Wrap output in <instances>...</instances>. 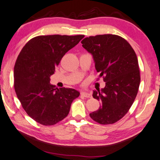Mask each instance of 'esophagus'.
<instances>
[{
  "label": "esophagus",
  "mask_w": 160,
  "mask_h": 160,
  "mask_svg": "<svg viewBox=\"0 0 160 160\" xmlns=\"http://www.w3.org/2000/svg\"><path fill=\"white\" fill-rule=\"evenodd\" d=\"M81 96H82V97H84V98H91L92 97L91 94L86 92H81Z\"/></svg>",
  "instance_id": "esophagus-1"
}]
</instances>
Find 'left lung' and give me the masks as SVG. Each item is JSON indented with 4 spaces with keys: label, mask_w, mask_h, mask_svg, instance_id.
I'll return each mask as SVG.
<instances>
[{
    "label": "left lung",
    "mask_w": 160,
    "mask_h": 160,
    "mask_svg": "<svg viewBox=\"0 0 160 160\" xmlns=\"http://www.w3.org/2000/svg\"><path fill=\"white\" fill-rule=\"evenodd\" d=\"M82 43L92 55L95 69L106 82L101 90L93 91V98L101 104L89 116L99 124L115 123L128 112L138 91L141 76L136 54L125 39L117 35L87 37Z\"/></svg>",
    "instance_id": "1"
}]
</instances>
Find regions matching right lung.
I'll use <instances>...</instances> for the list:
<instances>
[{"label": "right lung", "instance_id": "obj_1", "mask_svg": "<svg viewBox=\"0 0 160 160\" xmlns=\"http://www.w3.org/2000/svg\"><path fill=\"white\" fill-rule=\"evenodd\" d=\"M77 36H39L30 39L21 50L14 65V89L25 112L45 126L54 125L69 113L72 102L79 96L71 88L58 89L50 84L67 52L84 38Z\"/></svg>", "mask_w": 160, "mask_h": 160}]
</instances>
